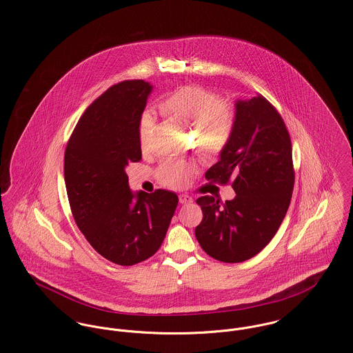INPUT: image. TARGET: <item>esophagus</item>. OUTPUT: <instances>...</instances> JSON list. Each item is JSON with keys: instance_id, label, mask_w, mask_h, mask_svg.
I'll return each instance as SVG.
<instances>
[{"instance_id": "1", "label": "esophagus", "mask_w": 353, "mask_h": 353, "mask_svg": "<svg viewBox=\"0 0 353 353\" xmlns=\"http://www.w3.org/2000/svg\"><path fill=\"white\" fill-rule=\"evenodd\" d=\"M179 202H181L182 205H186V203H192L193 199L189 197V196H186V194H182V196H179Z\"/></svg>"}]
</instances>
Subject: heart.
Segmentation results:
<instances>
[{
	"label": "heart",
	"instance_id": "b5f03b06",
	"mask_svg": "<svg viewBox=\"0 0 353 353\" xmlns=\"http://www.w3.org/2000/svg\"><path fill=\"white\" fill-rule=\"evenodd\" d=\"M163 112L196 126L197 137L206 147H217L225 141L232 125V112L220 98L199 87L181 88L160 103ZM153 118L145 112L140 122V141L148 148ZM190 167L182 160H168L161 167L165 185L176 186L188 175Z\"/></svg>",
	"mask_w": 353,
	"mask_h": 353
}]
</instances>
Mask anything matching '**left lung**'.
Listing matches in <instances>:
<instances>
[{"label":"left lung","mask_w":353,"mask_h":353,"mask_svg":"<svg viewBox=\"0 0 353 353\" xmlns=\"http://www.w3.org/2000/svg\"><path fill=\"white\" fill-rule=\"evenodd\" d=\"M205 178L232 179L236 196L225 203L212 196L197 200L203 217L196 238L202 250L228 263L250 259L276 235L295 182L290 133L263 97L235 101L230 137Z\"/></svg>","instance_id":"obj_1"}]
</instances>
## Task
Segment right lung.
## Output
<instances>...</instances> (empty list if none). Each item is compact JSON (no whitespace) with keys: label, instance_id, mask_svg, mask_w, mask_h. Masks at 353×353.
Here are the masks:
<instances>
[{"label":"right lung","instance_id":"add662e5","mask_svg":"<svg viewBox=\"0 0 353 353\" xmlns=\"http://www.w3.org/2000/svg\"><path fill=\"white\" fill-rule=\"evenodd\" d=\"M153 85L122 81L94 101L66 145L63 174L74 221L105 259L130 266L161 246L178 205L174 192H132L126 167L141 160L140 122Z\"/></svg>","mask_w":353,"mask_h":353}]
</instances>
